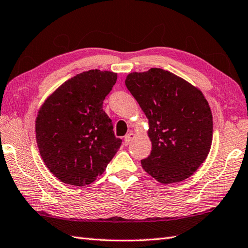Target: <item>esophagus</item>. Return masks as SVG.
<instances>
[{
  "label": "esophagus",
  "instance_id": "34e87169",
  "mask_svg": "<svg viewBox=\"0 0 248 248\" xmlns=\"http://www.w3.org/2000/svg\"><path fill=\"white\" fill-rule=\"evenodd\" d=\"M135 138H136V135L134 133H129L124 137V141H125V143H129V142L133 141Z\"/></svg>",
  "mask_w": 248,
  "mask_h": 248
}]
</instances>
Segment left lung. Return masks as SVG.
Returning a JSON list of instances; mask_svg holds the SVG:
<instances>
[{
	"mask_svg": "<svg viewBox=\"0 0 248 248\" xmlns=\"http://www.w3.org/2000/svg\"><path fill=\"white\" fill-rule=\"evenodd\" d=\"M125 85L148 120L152 152L141 160L143 170L163 185L189 178L211 148L213 120L205 95L158 68L129 73Z\"/></svg>",
	"mask_w": 248,
	"mask_h": 248,
	"instance_id": "8db88e82",
	"label": "left lung"
}]
</instances>
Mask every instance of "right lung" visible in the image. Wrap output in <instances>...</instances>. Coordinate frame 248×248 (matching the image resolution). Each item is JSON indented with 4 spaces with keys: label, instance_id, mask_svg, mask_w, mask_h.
<instances>
[{
    "label": "right lung",
    "instance_id": "1",
    "mask_svg": "<svg viewBox=\"0 0 248 248\" xmlns=\"http://www.w3.org/2000/svg\"><path fill=\"white\" fill-rule=\"evenodd\" d=\"M118 74L89 70L64 81L38 110L36 141L43 162L64 184L84 186L106 170L122 140L103 101Z\"/></svg>",
    "mask_w": 248,
    "mask_h": 248
}]
</instances>
